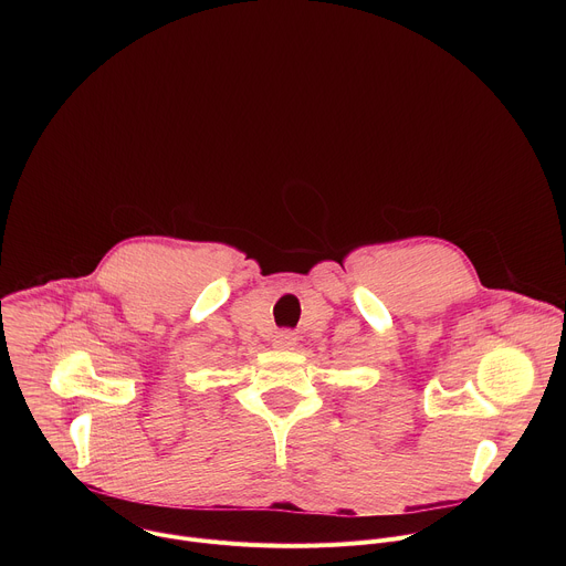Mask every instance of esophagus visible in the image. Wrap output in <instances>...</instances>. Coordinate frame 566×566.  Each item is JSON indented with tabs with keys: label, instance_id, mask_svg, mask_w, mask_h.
Masks as SVG:
<instances>
[{
	"label": "esophagus",
	"instance_id": "esophagus-1",
	"mask_svg": "<svg viewBox=\"0 0 566 566\" xmlns=\"http://www.w3.org/2000/svg\"><path fill=\"white\" fill-rule=\"evenodd\" d=\"M295 334L293 332H280L277 336H275V347L277 349H291L293 345H295Z\"/></svg>",
	"mask_w": 566,
	"mask_h": 566
}]
</instances>
